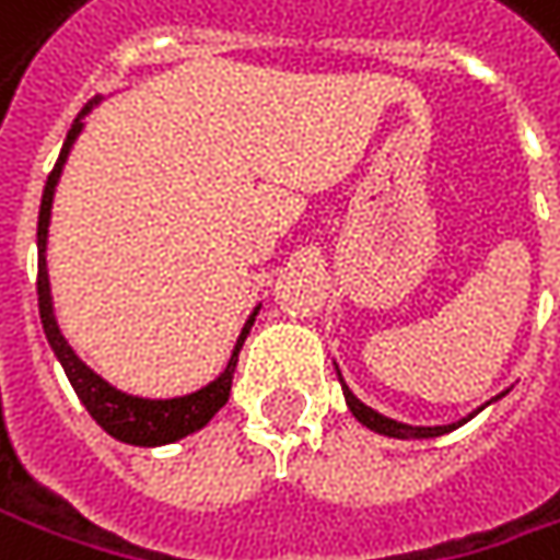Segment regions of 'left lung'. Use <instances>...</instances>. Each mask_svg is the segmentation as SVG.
I'll return each mask as SVG.
<instances>
[{"mask_svg":"<svg viewBox=\"0 0 560 560\" xmlns=\"http://www.w3.org/2000/svg\"><path fill=\"white\" fill-rule=\"evenodd\" d=\"M340 377V372H338ZM340 387H343V399H347V406H350V412L357 415V421H362L365 428H372L375 434H384V436H396V440H428V436H443L455 431V428H462L465 421H471L474 415L468 418H462V421H453V424H440V428H412V424H402V421H394V418H387V415L375 412V409H369L362 399L353 396V390L343 384V377H340ZM499 399V396H495ZM483 409V406H480ZM477 409V412H480Z\"/></svg>","mask_w":560,"mask_h":560,"instance_id":"obj_1","label":"left lung"}]
</instances>
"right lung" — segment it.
Listing matches in <instances>:
<instances>
[{"label":"right lung","mask_w":560,"mask_h":560,"mask_svg":"<svg viewBox=\"0 0 560 560\" xmlns=\"http://www.w3.org/2000/svg\"><path fill=\"white\" fill-rule=\"evenodd\" d=\"M95 102H89L80 117L70 126L65 148L58 154V164L46 179V191H43V203H39V225H36V247H39V276H36V294H39V318H43V331L49 338V347L55 350L58 362L65 365V375L73 384V390L80 396V402L86 406V412L105 428L107 434L129 446H164V443H176L183 436L201 431L203 424L220 412L232 390V375L238 365V353H242L244 338L250 335V325L260 313V306L250 313V318L244 322L242 335L235 340V350L225 362V369L220 372L217 381H210L207 387L195 390V394L173 396V399H142V396H129L117 387H110L105 377L95 375L83 359L73 353L58 322H55V306H51V288H49V266H46V244H49V220H51V201H55V185L61 179V170L68 164V154L80 129H83V117H86Z\"/></svg>","instance_id":"1"}]
</instances>
